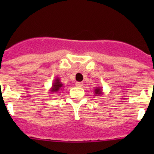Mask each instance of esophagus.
Masks as SVG:
<instances>
[{"instance_id": "34e87169", "label": "esophagus", "mask_w": 154, "mask_h": 154, "mask_svg": "<svg viewBox=\"0 0 154 154\" xmlns=\"http://www.w3.org/2000/svg\"><path fill=\"white\" fill-rule=\"evenodd\" d=\"M83 83H80V82H77V83H75V86L77 87H82L83 86Z\"/></svg>"}]
</instances>
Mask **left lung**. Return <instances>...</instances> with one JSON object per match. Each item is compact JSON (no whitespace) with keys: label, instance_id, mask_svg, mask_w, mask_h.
<instances>
[{"label":"left lung","instance_id":"1","mask_svg":"<svg viewBox=\"0 0 154 154\" xmlns=\"http://www.w3.org/2000/svg\"><path fill=\"white\" fill-rule=\"evenodd\" d=\"M103 89H102V87H96L94 88V96H100L103 94Z\"/></svg>","mask_w":154,"mask_h":154}]
</instances>
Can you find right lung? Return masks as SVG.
Segmentation results:
<instances>
[{"label": "right lung", "instance_id": "obj_1", "mask_svg": "<svg viewBox=\"0 0 154 154\" xmlns=\"http://www.w3.org/2000/svg\"><path fill=\"white\" fill-rule=\"evenodd\" d=\"M63 88H64V86H63V84L60 81V78L59 77H56L55 80L53 82L52 86H51V89L49 91H51V94H53V93H60V91Z\"/></svg>", "mask_w": 154, "mask_h": 154}]
</instances>
